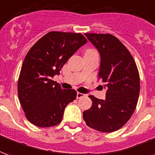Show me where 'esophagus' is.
Masks as SVG:
<instances>
[{"mask_svg":"<svg viewBox=\"0 0 155 155\" xmlns=\"http://www.w3.org/2000/svg\"><path fill=\"white\" fill-rule=\"evenodd\" d=\"M84 96H85V94H82V93L78 92L77 94H76V98H83V97H84Z\"/></svg>","mask_w":155,"mask_h":155,"instance_id":"esophagus-1","label":"esophagus"}]
</instances>
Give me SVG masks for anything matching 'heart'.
Masks as SVG:
<instances>
[{"mask_svg": "<svg viewBox=\"0 0 155 155\" xmlns=\"http://www.w3.org/2000/svg\"><path fill=\"white\" fill-rule=\"evenodd\" d=\"M95 50H94V49H88L85 52H95Z\"/></svg>", "mask_w": 155, "mask_h": 155, "instance_id": "1", "label": "heart"}]
</instances>
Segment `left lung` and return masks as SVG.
<instances>
[{
  "instance_id": "1",
  "label": "left lung",
  "mask_w": 155,
  "mask_h": 155,
  "mask_svg": "<svg viewBox=\"0 0 155 155\" xmlns=\"http://www.w3.org/2000/svg\"><path fill=\"white\" fill-rule=\"evenodd\" d=\"M101 57L98 79L107 88L106 98L89 95L93 104L83 113L88 127L113 132L127 123L136 109L140 94V74L136 61L120 40L109 34H85ZM105 88V87H104Z\"/></svg>"
}]
</instances>
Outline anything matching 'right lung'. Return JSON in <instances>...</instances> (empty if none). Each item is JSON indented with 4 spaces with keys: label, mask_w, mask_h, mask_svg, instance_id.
I'll use <instances>...</instances> for the list:
<instances>
[{
    "label": "right lung",
    "mask_w": 155,
    "mask_h": 155,
    "mask_svg": "<svg viewBox=\"0 0 155 155\" xmlns=\"http://www.w3.org/2000/svg\"><path fill=\"white\" fill-rule=\"evenodd\" d=\"M86 42L81 34L51 31L29 49L18 80V96L32 124L49 127L61 121L66 107L75 99L77 93L62 89L52 78Z\"/></svg>",
    "instance_id": "1"
}]
</instances>
